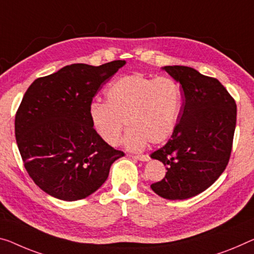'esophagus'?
Listing matches in <instances>:
<instances>
[{
    "label": "esophagus",
    "mask_w": 254,
    "mask_h": 254,
    "mask_svg": "<svg viewBox=\"0 0 254 254\" xmlns=\"http://www.w3.org/2000/svg\"><path fill=\"white\" fill-rule=\"evenodd\" d=\"M132 158L136 160H139V161H149L151 159L149 154H138V155H134Z\"/></svg>",
    "instance_id": "esophagus-1"
}]
</instances>
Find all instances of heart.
<instances>
[{
	"label": "heart",
	"mask_w": 254,
	"mask_h": 254,
	"mask_svg": "<svg viewBox=\"0 0 254 254\" xmlns=\"http://www.w3.org/2000/svg\"><path fill=\"white\" fill-rule=\"evenodd\" d=\"M105 103L89 104L88 118L96 135L116 146L125 127L124 143L142 151L147 143L165 142L173 134L181 115L183 92L174 78L147 77L140 73L112 81L104 91Z\"/></svg>",
	"instance_id": "b5f03b06"
}]
</instances>
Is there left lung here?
<instances>
[{
    "mask_svg": "<svg viewBox=\"0 0 254 254\" xmlns=\"http://www.w3.org/2000/svg\"><path fill=\"white\" fill-rule=\"evenodd\" d=\"M162 69L182 85L185 99L171 138L151 154L167 169L151 189L167 200H185L211 186L228 165L236 103L216 78L185 65Z\"/></svg>",
    "mask_w": 254,
    "mask_h": 254,
    "instance_id": "1",
    "label": "left lung"
}]
</instances>
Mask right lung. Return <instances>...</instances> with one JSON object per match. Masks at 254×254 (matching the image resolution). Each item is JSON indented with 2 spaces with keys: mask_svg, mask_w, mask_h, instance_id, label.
I'll return each instance as SVG.
<instances>
[{
  "mask_svg": "<svg viewBox=\"0 0 254 254\" xmlns=\"http://www.w3.org/2000/svg\"><path fill=\"white\" fill-rule=\"evenodd\" d=\"M125 64L65 65L37 78L23 95L14 120L18 149L30 178L51 196L87 197L125 155L96 135L88 118L93 97Z\"/></svg>",
  "mask_w": 254,
  "mask_h": 254,
  "instance_id": "add662e5",
  "label": "right lung"
}]
</instances>
